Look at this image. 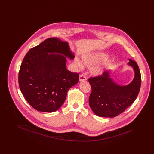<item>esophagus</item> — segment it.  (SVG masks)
<instances>
[{
	"label": "esophagus",
	"mask_w": 154,
	"mask_h": 154,
	"mask_svg": "<svg viewBox=\"0 0 154 154\" xmlns=\"http://www.w3.org/2000/svg\"><path fill=\"white\" fill-rule=\"evenodd\" d=\"M87 80V76L85 75V74H81L80 75V76H79V81H86Z\"/></svg>",
	"instance_id": "1"
}]
</instances>
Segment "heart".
<instances>
[{
  "mask_svg": "<svg viewBox=\"0 0 154 154\" xmlns=\"http://www.w3.org/2000/svg\"><path fill=\"white\" fill-rule=\"evenodd\" d=\"M106 57V55L101 52H95L88 55L84 56L82 58V61L85 65L88 66L89 67H91L95 66L99 62H101ZM75 63L77 65L81 67H82V63L80 60L79 59H75ZM103 65L102 64L97 65L92 69V73L94 74H99L101 73L103 70Z\"/></svg>",
  "mask_w": 154,
  "mask_h": 154,
  "instance_id": "heart-1",
  "label": "heart"
}]
</instances>
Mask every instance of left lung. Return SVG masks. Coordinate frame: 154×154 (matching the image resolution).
<instances>
[{
  "label": "left lung",
  "mask_w": 154,
  "mask_h": 154,
  "mask_svg": "<svg viewBox=\"0 0 154 154\" xmlns=\"http://www.w3.org/2000/svg\"><path fill=\"white\" fill-rule=\"evenodd\" d=\"M128 65L134 69L135 75L126 86H119L110 78V72L89 78L92 92L89 97V106L97 116L114 117L129 107L139 95L141 77L137 63L129 59Z\"/></svg>",
  "instance_id": "left-lung-1"
}]
</instances>
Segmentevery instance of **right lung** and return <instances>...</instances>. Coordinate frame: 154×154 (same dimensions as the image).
Segmentation results:
<instances>
[{"label":"right lung","instance_id":"obj_1","mask_svg":"<svg viewBox=\"0 0 154 154\" xmlns=\"http://www.w3.org/2000/svg\"><path fill=\"white\" fill-rule=\"evenodd\" d=\"M53 53L74 58L67 42L57 37L50 38L27 52L19 71L18 82L22 95L38 111L58 110L66 99L68 90L79 82V73L66 69L65 57Z\"/></svg>","mask_w":154,"mask_h":154}]
</instances>
